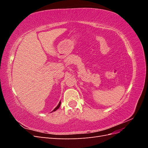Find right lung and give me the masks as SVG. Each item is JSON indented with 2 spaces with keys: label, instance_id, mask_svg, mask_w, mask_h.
Instances as JSON below:
<instances>
[{
  "label": "right lung",
  "instance_id": "add662e5",
  "mask_svg": "<svg viewBox=\"0 0 148 148\" xmlns=\"http://www.w3.org/2000/svg\"><path fill=\"white\" fill-rule=\"evenodd\" d=\"M60 104H61V102L60 101V102L59 103V104H58V106L56 107V108H55L54 109H53V110L52 112H54V111H56V110H57L58 109H59V107H60Z\"/></svg>",
  "mask_w": 148,
  "mask_h": 148
}]
</instances>
